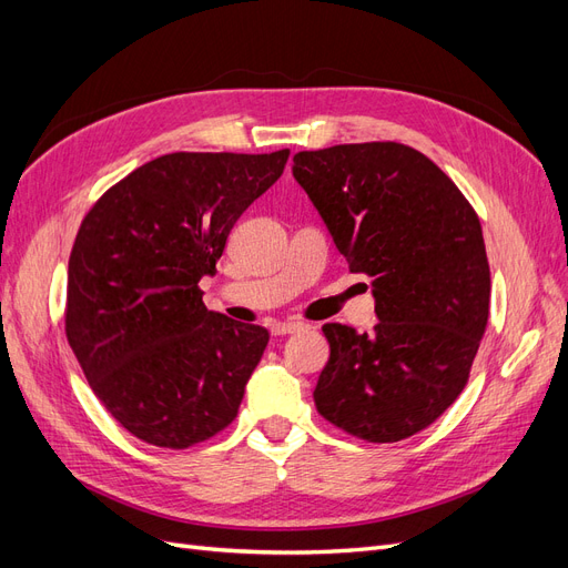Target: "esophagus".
<instances>
[{"mask_svg": "<svg viewBox=\"0 0 568 568\" xmlns=\"http://www.w3.org/2000/svg\"><path fill=\"white\" fill-rule=\"evenodd\" d=\"M301 322H291V320H286V322H274L272 326H270V332H272V336H286V334H294V332H298L301 329Z\"/></svg>", "mask_w": 568, "mask_h": 568, "instance_id": "esophagus-1", "label": "esophagus"}]
</instances>
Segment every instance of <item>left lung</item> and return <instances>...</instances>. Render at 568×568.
I'll list each match as a JSON object with an SVG mask.
<instances>
[{
  "mask_svg": "<svg viewBox=\"0 0 568 568\" xmlns=\"http://www.w3.org/2000/svg\"><path fill=\"white\" fill-rule=\"evenodd\" d=\"M294 178L351 272L372 277L379 317L365 334L322 326L332 353L313 393L317 412L369 443L415 436L457 400L486 332L478 215L434 161L395 142L301 151Z\"/></svg>",
  "mask_w": 568,
  "mask_h": 568,
  "instance_id": "1",
  "label": "left lung"
}]
</instances>
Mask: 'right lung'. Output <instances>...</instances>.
Returning a JSON list of instances; mask_svg holds the SVG:
<instances>
[{
  "mask_svg": "<svg viewBox=\"0 0 568 568\" xmlns=\"http://www.w3.org/2000/svg\"><path fill=\"white\" fill-rule=\"evenodd\" d=\"M274 153L159 156L84 215L68 261L65 336L113 419L184 450L236 417L267 329L203 305L234 222L277 182Z\"/></svg>",
  "mask_w": 568,
  "mask_h": 568,
  "instance_id": "add662e5",
  "label": "right lung"
}]
</instances>
